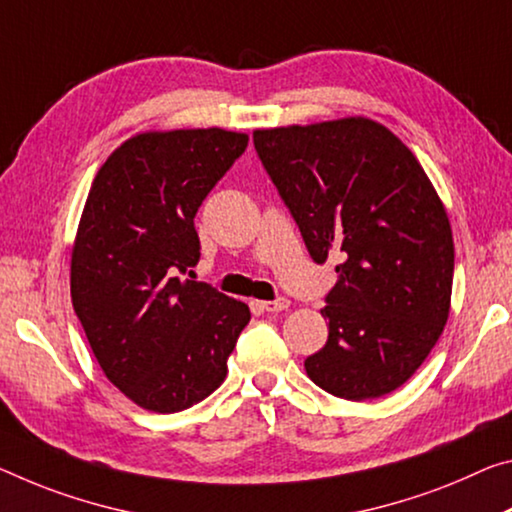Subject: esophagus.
<instances>
[{"mask_svg": "<svg viewBox=\"0 0 512 512\" xmlns=\"http://www.w3.org/2000/svg\"><path fill=\"white\" fill-rule=\"evenodd\" d=\"M289 305H291V300H289V298H285V296H280V298H275V300H264V303H262V310H264V312H271V314H275V312L287 310Z\"/></svg>", "mask_w": 512, "mask_h": 512, "instance_id": "1", "label": "esophagus"}]
</instances>
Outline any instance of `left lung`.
I'll list each match as a JSON object with an SVG mask.
<instances>
[{
	"label": "left lung",
	"instance_id": "1",
	"mask_svg": "<svg viewBox=\"0 0 512 512\" xmlns=\"http://www.w3.org/2000/svg\"><path fill=\"white\" fill-rule=\"evenodd\" d=\"M257 157L316 264L339 262L321 314L312 383L348 401L401 387L449 319L453 237L442 200L405 145L369 118L257 129Z\"/></svg>",
	"mask_w": 512,
	"mask_h": 512
}]
</instances>
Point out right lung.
Instances as JSON below:
<instances>
[{"instance_id":"add662e5","label":"right lung","mask_w":512,"mask_h":512,"mask_svg":"<svg viewBox=\"0 0 512 512\" xmlns=\"http://www.w3.org/2000/svg\"><path fill=\"white\" fill-rule=\"evenodd\" d=\"M246 148V134L218 127L148 132L93 180L72 248V307L104 376L145 410L207 399L250 321L246 303L180 278L200 259L198 207Z\"/></svg>"}]
</instances>
